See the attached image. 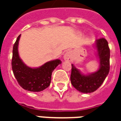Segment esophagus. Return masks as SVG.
Listing matches in <instances>:
<instances>
[{
    "label": "esophagus",
    "mask_w": 121,
    "mask_h": 121,
    "mask_svg": "<svg viewBox=\"0 0 121 121\" xmlns=\"http://www.w3.org/2000/svg\"><path fill=\"white\" fill-rule=\"evenodd\" d=\"M64 60L66 61H72L73 60V57H72V54L71 51H67V52L65 54Z\"/></svg>",
    "instance_id": "34e87169"
}]
</instances>
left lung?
<instances>
[{"label": "left lung", "mask_w": 121, "mask_h": 121, "mask_svg": "<svg viewBox=\"0 0 121 121\" xmlns=\"http://www.w3.org/2000/svg\"><path fill=\"white\" fill-rule=\"evenodd\" d=\"M95 48L100 61V66L97 72L83 75L72 64L70 80L72 85L82 93L87 94L95 91L101 86L110 70V49L105 38L97 39Z\"/></svg>", "instance_id": "obj_1"}]
</instances>
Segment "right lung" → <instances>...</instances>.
Listing matches in <instances>:
<instances>
[{"mask_svg":"<svg viewBox=\"0 0 121 121\" xmlns=\"http://www.w3.org/2000/svg\"><path fill=\"white\" fill-rule=\"evenodd\" d=\"M21 35L17 37L12 50V68L18 83L25 90L30 92H41L50 85L51 75L61 60L56 59L46 62L38 68H31L20 58L18 45Z\"/></svg>","mask_w":121,"mask_h":121,"instance_id":"obj_1","label":"right lung"}]
</instances>
